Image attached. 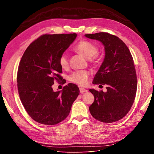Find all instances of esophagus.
Here are the masks:
<instances>
[{"mask_svg": "<svg viewBox=\"0 0 154 154\" xmlns=\"http://www.w3.org/2000/svg\"><path fill=\"white\" fill-rule=\"evenodd\" d=\"M87 91V90L85 89V88H83V87H80V92L81 93H84V92H85Z\"/></svg>", "mask_w": 154, "mask_h": 154, "instance_id": "esophagus-1", "label": "esophagus"}]
</instances>
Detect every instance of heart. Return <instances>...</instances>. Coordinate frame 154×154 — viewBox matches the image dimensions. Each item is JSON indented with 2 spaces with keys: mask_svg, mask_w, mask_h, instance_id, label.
<instances>
[{
  "mask_svg": "<svg viewBox=\"0 0 154 154\" xmlns=\"http://www.w3.org/2000/svg\"><path fill=\"white\" fill-rule=\"evenodd\" d=\"M74 49L77 52L82 54L87 59H89V61L95 63L99 58L98 49L97 46L88 40H82L79 42ZM59 64L62 68L66 69L68 67L69 59L67 54L63 53L59 57ZM90 77V72L87 71H77L73 72L69 76V80L72 83H76L80 86H86Z\"/></svg>",
  "mask_w": 154,
  "mask_h": 154,
  "instance_id": "1",
  "label": "heart"
}]
</instances>
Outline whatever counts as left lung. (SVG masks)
I'll list each match as a JSON object with an SVG mask.
<instances>
[{
	"instance_id": "8db88e82",
	"label": "left lung",
	"mask_w": 154,
	"mask_h": 154,
	"mask_svg": "<svg viewBox=\"0 0 154 154\" xmlns=\"http://www.w3.org/2000/svg\"><path fill=\"white\" fill-rule=\"evenodd\" d=\"M85 36L100 41L105 51L103 62L92 83L106 85L107 91L89 90L94 97L90 112L101 122H117L127 114L136 94L137 76L132 56L126 44L115 35L101 32Z\"/></svg>"
}]
</instances>
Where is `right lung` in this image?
<instances>
[{"label":"right lung","instance_id":"add662e5","mask_svg":"<svg viewBox=\"0 0 154 154\" xmlns=\"http://www.w3.org/2000/svg\"><path fill=\"white\" fill-rule=\"evenodd\" d=\"M77 35H43L26 49L19 63L17 87L22 105L35 122L57 125L66 119L80 93L78 87L68 83L62 92H54V82L62 80L59 57Z\"/></svg>","mask_w":154,"mask_h":154}]
</instances>
